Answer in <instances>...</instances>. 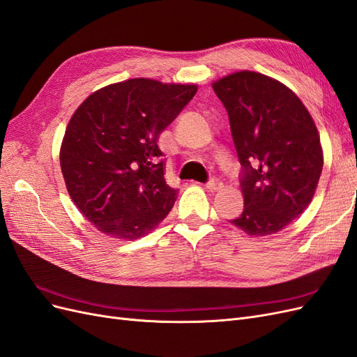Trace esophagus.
<instances>
[{
  "label": "esophagus",
  "instance_id": "1",
  "mask_svg": "<svg viewBox=\"0 0 357 357\" xmlns=\"http://www.w3.org/2000/svg\"><path fill=\"white\" fill-rule=\"evenodd\" d=\"M205 188H207L210 192H218L223 188V183L219 178H211L207 185H205Z\"/></svg>",
  "mask_w": 357,
  "mask_h": 357
}]
</instances>
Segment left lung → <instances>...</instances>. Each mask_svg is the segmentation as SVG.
<instances>
[{"label":"left lung","mask_w":357,"mask_h":357,"mask_svg":"<svg viewBox=\"0 0 357 357\" xmlns=\"http://www.w3.org/2000/svg\"><path fill=\"white\" fill-rule=\"evenodd\" d=\"M211 86L243 165L244 210L231 223L252 236L277 234L316 193L323 169L316 123L296 93L269 75L243 70Z\"/></svg>","instance_id":"obj_1"}]
</instances>
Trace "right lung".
<instances>
[{
	"label": "right lung",
	"mask_w": 357,
	"mask_h": 357,
	"mask_svg": "<svg viewBox=\"0 0 357 357\" xmlns=\"http://www.w3.org/2000/svg\"><path fill=\"white\" fill-rule=\"evenodd\" d=\"M197 84L129 79L95 91L70 119L59 162L75 207L110 238L138 240L177 199L167 185L162 131L197 93Z\"/></svg>",
	"instance_id": "1"
}]
</instances>
